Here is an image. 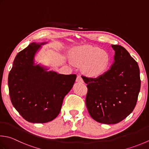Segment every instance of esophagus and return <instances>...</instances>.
Returning <instances> with one entry per match:
<instances>
[{"label": "esophagus", "mask_w": 149, "mask_h": 149, "mask_svg": "<svg viewBox=\"0 0 149 149\" xmlns=\"http://www.w3.org/2000/svg\"><path fill=\"white\" fill-rule=\"evenodd\" d=\"M76 82H77V83H83V78L81 77V76L80 75H77V79H76Z\"/></svg>", "instance_id": "esophagus-1"}]
</instances>
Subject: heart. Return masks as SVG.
Returning <instances> with one entry per match:
<instances>
[{
	"instance_id": "1",
	"label": "heart",
	"mask_w": 149,
	"mask_h": 149,
	"mask_svg": "<svg viewBox=\"0 0 149 149\" xmlns=\"http://www.w3.org/2000/svg\"><path fill=\"white\" fill-rule=\"evenodd\" d=\"M73 60L78 66H83L85 74L90 77L104 74L110 66V56L107 52L94 46H83L73 54Z\"/></svg>"
}]
</instances>
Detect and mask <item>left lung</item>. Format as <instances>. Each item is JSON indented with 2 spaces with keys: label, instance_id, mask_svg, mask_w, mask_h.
I'll return each mask as SVG.
<instances>
[{
  "label": "left lung",
  "instance_id": "1",
  "mask_svg": "<svg viewBox=\"0 0 149 149\" xmlns=\"http://www.w3.org/2000/svg\"><path fill=\"white\" fill-rule=\"evenodd\" d=\"M114 61L110 68L97 78L82 76L87 84L86 105L99 123L116 124L133 111L140 90L139 68L123 46L112 45Z\"/></svg>",
  "mask_w": 149,
  "mask_h": 149
}]
</instances>
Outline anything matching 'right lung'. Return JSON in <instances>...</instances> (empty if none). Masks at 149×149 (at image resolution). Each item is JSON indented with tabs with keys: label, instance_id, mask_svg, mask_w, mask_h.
<instances>
[{
	"label": "right lung",
	"instance_id": "add662e5",
	"mask_svg": "<svg viewBox=\"0 0 149 149\" xmlns=\"http://www.w3.org/2000/svg\"><path fill=\"white\" fill-rule=\"evenodd\" d=\"M46 43L32 42L20 51L8 75L12 104L23 118L33 123H47L59 115L64 97L77 77L48 72L35 64L36 54Z\"/></svg>",
	"mask_w": 149,
	"mask_h": 149
}]
</instances>
